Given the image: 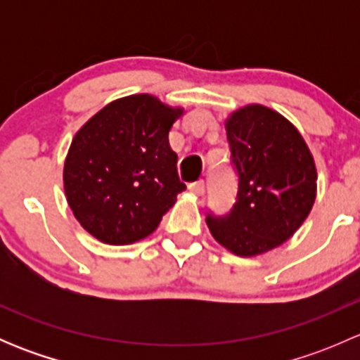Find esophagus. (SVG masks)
I'll use <instances>...</instances> for the list:
<instances>
[{
  "instance_id": "1",
  "label": "esophagus",
  "mask_w": 360,
  "mask_h": 360,
  "mask_svg": "<svg viewBox=\"0 0 360 360\" xmlns=\"http://www.w3.org/2000/svg\"><path fill=\"white\" fill-rule=\"evenodd\" d=\"M188 190L193 195H197V197H200V195H203V191H205V181H195V183H191L190 186H188Z\"/></svg>"
}]
</instances>
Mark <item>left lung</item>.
<instances>
[{
	"instance_id": "1",
	"label": "left lung",
	"mask_w": 360,
	"mask_h": 360,
	"mask_svg": "<svg viewBox=\"0 0 360 360\" xmlns=\"http://www.w3.org/2000/svg\"><path fill=\"white\" fill-rule=\"evenodd\" d=\"M238 174L230 214H207L212 237L230 252L252 257L292 237L310 214L317 169L307 143L281 112L261 104L233 111L224 122Z\"/></svg>"
}]
</instances>
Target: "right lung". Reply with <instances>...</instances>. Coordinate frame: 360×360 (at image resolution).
Instances as JSON below:
<instances>
[{"label": "right lung", "mask_w": 360, "mask_h": 360, "mask_svg": "<svg viewBox=\"0 0 360 360\" xmlns=\"http://www.w3.org/2000/svg\"><path fill=\"white\" fill-rule=\"evenodd\" d=\"M183 112L136 94L104 106L72 137L64 191L78 223L97 240L127 245L148 237L186 190L169 144Z\"/></svg>", "instance_id": "1"}]
</instances>
